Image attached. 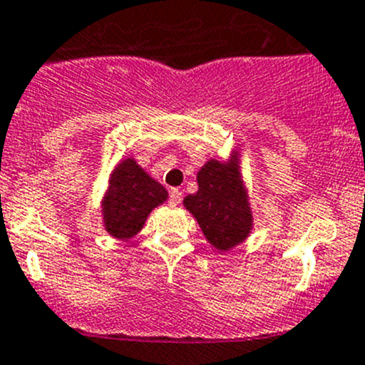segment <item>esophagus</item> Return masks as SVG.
Masks as SVG:
<instances>
[{"instance_id": "esophagus-1", "label": "esophagus", "mask_w": 365, "mask_h": 365, "mask_svg": "<svg viewBox=\"0 0 365 365\" xmlns=\"http://www.w3.org/2000/svg\"><path fill=\"white\" fill-rule=\"evenodd\" d=\"M182 190L180 189H171L169 190V203H171V205H178L180 202H182Z\"/></svg>"}]
</instances>
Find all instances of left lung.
I'll list each match as a JSON object with an SVG mask.
<instances>
[{"label": "left lung", "instance_id": "left-lung-1", "mask_svg": "<svg viewBox=\"0 0 365 365\" xmlns=\"http://www.w3.org/2000/svg\"><path fill=\"white\" fill-rule=\"evenodd\" d=\"M183 205L217 250L236 247L250 232L252 214L236 163L207 162L198 173V192L185 196Z\"/></svg>", "mask_w": 365, "mask_h": 365}]
</instances>
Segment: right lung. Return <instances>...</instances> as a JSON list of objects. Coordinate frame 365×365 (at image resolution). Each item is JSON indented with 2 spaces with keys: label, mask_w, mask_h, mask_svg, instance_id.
<instances>
[{
  "label": "right lung",
  "mask_w": 365,
  "mask_h": 365,
  "mask_svg": "<svg viewBox=\"0 0 365 365\" xmlns=\"http://www.w3.org/2000/svg\"><path fill=\"white\" fill-rule=\"evenodd\" d=\"M165 200L167 190L156 180L136 165L135 160H124L111 175L102 205L106 230L120 240L135 236L140 232L149 212Z\"/></svg>",
  "instance_id": "obj_1"
}]
</instances>
